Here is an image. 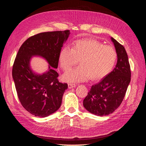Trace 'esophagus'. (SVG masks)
<instances>
[{
	"mask_svg": "<svg viewBox=\"0 0 146 146\" xmlns=\"http://www.w3.org/2000/svg\"><path fill=\"white\" fill-rule=\"evenodd\" d=\"M76 84H74V83H69L68 84V88H69V89H70V88L76 87Z\"/></svg>",
	"mask_w": 146,
	"mask_h": 146,
	"instance_id": "34e87169",
	"label": "esophagus"
}]
</instances>
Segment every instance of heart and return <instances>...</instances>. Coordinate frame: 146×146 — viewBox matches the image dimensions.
Masks as SVG:
<instances>
[{"label": "heart", "instance_id": "obj_1", "mask_svg": "<svg viewBox=\"0 0 146 146\" xmlns=\"http://www.w3.org/2000/svg\"><path fill=\"white\" fill-rule=\"evenodd\" d=\"M117 59L115 48L92 39L77 40L72 48L63 47L59 54L60 65L64 71L71 69L79 60L80 66L63 76L67 82H84L90 78L100 80L111 72Z\"/></svg>", "mask_w": 146, "mask_h": 146}]
</instances>
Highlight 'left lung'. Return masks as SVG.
<instances>
[{"label": "left lung", "instance_id": "8db88e82", "mask_svg": "<svg viewBox=\"0 0 146 146\" xmlns=\"http://www.w3.org/2000/svg\"><path fill=\"white\" fill-rule=\"evenodd\" d=\"M111 41L117 54L116 67L91 86L83 102L86 110L99 116L108 115L120 106L131 79L130 66L124 47L113 38Z\"/></svg>", "mask_w": 146, "mask_h": 146}]
</instances>
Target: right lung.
I'll use <instances>...</instances> for the list:
<instances>
[{"instance_id":"right-lung-1","label":"right lung","mask_w":146,"mask_h":146,"mask_svg":"<svg viewBox=\"0 0 146 146\" xmlns=\"http://www.w3.org/2000/svg\"><path fill=\"white\" fill-rule=\"evenodd\" d=\"M69 30L38 33L29 38L22 44L13 66L12 76L17 96L23 107L38 117H44L58 110L61 105L68 84L58 80L59 54ZM44 58L50 64L49 70L42 75L31 70L29 61L32 56ZM54 67V68H52Z\"/></svg>"}]
</instances>
